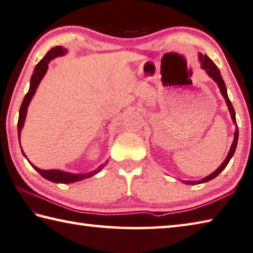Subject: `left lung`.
Instances as JSON below:
<instances>
[{"mask_svg":"<svg viewBox=\"0 0 253 253\" xmlns=\"http://www.w3.org/2000/svg\"><path fill=\"white\" fill-rule=\"evenodd\" d=\"M199 60L201 62V67L202 69H204V70L206 71V73L209 74V77L211 78L212 80H214L217 85H218L219 90H220V93L221 95L224 96L225 101H226V104L227 106H228V110H229V113H230V116H231V120L232 122H234L235 126H236V130H235V133H234V141H232L231 143V147H230V150L228 152V155H227L226 159L224 160V162L221 163V165L218 167V169L215 170L212 173H211L210 175L205 176L204 179L202 180H199V181H182V183H184V184H189V185H196V184H201V183H206L209 182L212 179H215V177L219 174V173L225 169V168L227 167V165H228L230 159L232 158V156H234V153L236 151V148H237V143H238V137H239V131H238V126H237V123H236V114H235V110L234 107H232V104L229 100L228 97V94H227V88H226V84L224 82V80H222L221 78V74H220V71L218 70V68L216 67V64L212 62L211 59L206 56V54H203L200 52L199 53Z\"/></svg>","mask_w":253,"mask_h":253,"instance_id":"1","label":"left lung"}]
</instances>
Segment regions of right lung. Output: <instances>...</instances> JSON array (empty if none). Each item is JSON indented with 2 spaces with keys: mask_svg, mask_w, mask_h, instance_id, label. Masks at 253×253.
I'll return each mask as SVG.
<instances>
[{
  "mask_svg": "<svg viewBox=\"0 0 253 253\" xmlns=\"http://www.w3.org/2000/svg\"><path fill=\"white\" fill-rule=\"evenodd\" d=\"M67 52H68V49L63 48L61 46L53 47L46 53V56H44L42 60L38 62L37 66L35 67L33 76L31 78V83H29V90H28L26 95H25L23 103H22V106H21V108H19V116H18V123H17L19 146H21V132H22V129L24 127L25 120H26L27 108L29 106V103H31V101H32V98L35 95V93H36V91H37L39 83L42 82V78L44 77V74H46V72L48 70L49 62H50L54 58L64 56ZM22 153H23V156L27 159V157L24 153L23 149H22ZM28 162L31 163L34 169L36 170L39 174H41L42 177H44L46 180L54 182V183H63V184H69V183L78 182V181H81L84 179H87V177L95 175L103 169L104 167L107 165V161H106L105 163H103V165L98 167L96 170H93V171L87 172V173H71V172H66L62 170H54V169L53 170H42V169H39V168H37L36 166H34L29 160H28Z\"/></svg>",
  "mask_w": 253,
  "mask_h": 253,
  "instance_id": "obj_1",
  "label": "right lung"
}]
</instances>
